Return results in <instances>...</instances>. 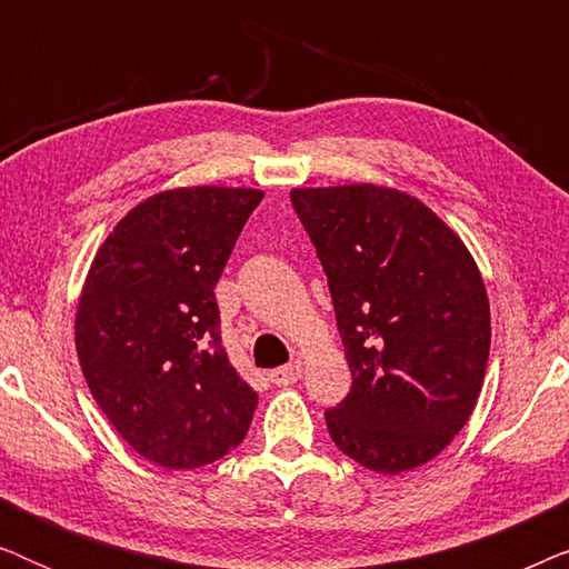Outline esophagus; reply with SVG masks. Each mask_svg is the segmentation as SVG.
Listing matches in <instances>:
<instances>
[{
  "mask_svg": "<svg viewBox=\"0 0 569 569\" xmlns=\"http://www.w3.org/2000/svg\"><path fill=\"white\" fill-rule=\"evenodd\" d=\"M302 376V365L300 362H292V365H284V368H277L269 372V380L274 386H290V383H298Z\"/></svg>",
  "mask_w": 569,
  "mask_h": 569,
  "instance_id": "34e87169",
  "label": "esophagus"
}]
</instances>
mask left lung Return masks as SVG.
Segmentation results:
<instances>
[{"instance_id":"obj_1","label":"left lung","mask_w":569,"mask_h":569,"mask_svg":"<svg viewBox=\"0 0 569 569\" xmlns=\"http://www.w3.org/2000/svg\"><path fill=\"white\" fill-rule=\"evenodd\" d=\"M329 277L352 391L326 411L331 440L365 469L432 461L469 422L489 357L481 271L430 207L391 186L292 189Z\"/></svg>"}]
</instances>
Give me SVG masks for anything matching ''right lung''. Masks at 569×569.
I'll use <instances>...</instances> for the list:
<instances>
[{
  "label": "right lung",
  "instance_id": "right-lung-1",
  "mask_svg": "<svg viewBox=\"0 0 569 569\" xmlns=\"http://www.w3.org/2000/svg\"><path fill=\"white\" fill-rule=\"evenodd\" d=\"M263 191L181 186L108 232L84 277L74 345L116 432L162 469H197L243 442L259 393L220 339L214 284Z\"/></svg>",
  "mask_w": 569,
  "mask_h": 569
}]
</instances>
